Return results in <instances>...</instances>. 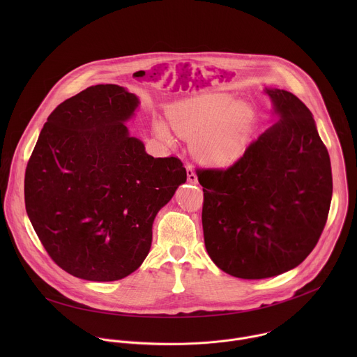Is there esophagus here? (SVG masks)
I'll list each match as a JSON object with an SVG mask.
<instances>
[{"instance_id": "1", "label": "esophagus", "mask_w": 357, "mask_h": 357, "mask_svg": "<svg viewBox=\"0 0 357 357\" xmlns=\"http://www.w3.org/2000/svg\"><path fill=\"white\" fill-rule=\"evenodd\" d=\"M186 175H188V181L190 183H197V176H196L195 171L192 169V167H186Z\"/></svg>"}]
</instances>
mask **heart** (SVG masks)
Instances as JSON below:
<instances>
[{"label":"heart","mask_w":357,"mask_h":357,"mask_svg":"<svg viewBox=\"0 0 357 357\" xmlns=\"http://www.w3.org/2000/svg\"><path fill=\"white\" fill-rule=\"evenodd\" d=\"M169 124L179 137L192 141V154L200 164L225 168L244 154L252 112L244 103H234L226 93L211 91L176 103L169 112ZM155 130L161 139L172 142L164 123H157Z\"/></svg>","instance_id":"b5f03b06"}]
</instances>
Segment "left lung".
<instances>
[{"mask_svg": "<svg viewBox=\"0 0 357 357\" xmlns=\"http://www.w3.org/2000/svg\"><path fill=\"white\" fill-rule=\"evenodd\" d=\"M277 121L227 169H199L202 226L212 261L261 280L299 266L317 245L332 200V171L310 109L266 89Z\"/></svg>", "mask_w": 357, "mask_h": 357, "instance_id": "left-lung-1", "label": "left lung"}]
</instances>
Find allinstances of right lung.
<instances>
[{
    "label": "right lung",
    "instance_id": "1",
    "mask_svg": "<svg viewBox=\"0 0 357 357\" xmlns=\"http://www.w3.org/2000/svg\"><path fill=\"white\" fill-rule=\"evenodd\" d=\"M139 100L117 84L90 86L45 123L25 172V208L47 254L87 281H117L148 256L152 223L186 169L154 158L126 123Z\"/></svg>",
    "mask_w": 357,
    "mask_h": 357
}]
</instances>
